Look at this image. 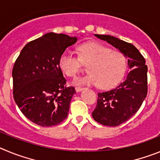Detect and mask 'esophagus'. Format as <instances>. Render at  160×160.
I'll list each match as a JSON object with an SVG mask.
<instances>
[{
    "mask_svg": "<svg viewBox=\"0 0 160 160\" xmlns=\"http://www.w3.org/2000/svg\"><path fill=\"white\" fill-rule=\"evenodd\" d=\"M83 89H84V88L80 87V86H78V87H76V91H77V92H81V91L83 90Z\"/></svg>",
    "mask_w": 160,
    "mask_h": 160,
    "instance_id": "esophagus-1",
    "label": "esophagus"
}]
</instances>
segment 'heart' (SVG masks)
<instances>
[{"instance_id": "obj_1", "label": "heart", "mask_w": 160, "mask_h": 160, "mask_svg": "<svg viewBox=\"0 0 160 160\" xmlns=\"http://www.w3.org/2000/svg\"><path fill=\"white\" fill-rule=\"evenodd\" d=\"M79 57L66 50L59 59L60 70L69 77H75L82 64L88 65V74L74 80L76 84L97 85L100 88L114 87L121 80L126 70V58L120 52L97 42H86L78 48Z\"/></svg>"}]
</instances>
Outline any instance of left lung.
Listing matches in <instances>:
<instances>
[{
  "instance_id": "obj_1",
  "label": "left lung",
  "mask_w": 160,
  "mask_h": 160,
  "mask_svg": "<svg viewBox=\"0 0 160 160\" xmlns=\"http://www.w3.org/2000/svg\"><path fill=\"white\" fill-rule=\"evenodd\" d=\"M119 49L128 58L130 71L112 90L98 93L93 119L105 126L116 127L136 114L148 94V66L139 50L130 43L109 35L95 34Z\"/></svg>"
}]
</instances>
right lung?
Here are the masks:
<instances>
[{
    "label": "right lung",
    "instance_id": "add662e5",
    "mask_svg": "<svg viewBox=\"0 0 160 160\" xmlns=\"http://www.w3.org/2000/svg\"><path fill=\"white\" fill-rule=\"evenodd\" d=\"M77 41V37L49 32L28 42L16 60L12 72L14 100L39 126H55L67 118L76 90L65 86L59 59Z\"/></svg>",
    "mask_w": 160,
    "mask_h": 160
}]
</instances>
